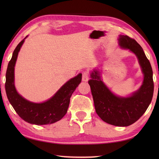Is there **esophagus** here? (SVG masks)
<instances>
[{"label":"esophagus","mask_w":159,"mask_h":159,"mask_svg":"<svg viewBox=\"0 0 159 159\" xmlns=\"http://www.w3.org/2000/svg\"><path fill=\"white\" fill-rule=\"evenodd\" d=\"M89 80V74L88 72H84L83 73V78H82V80L84 82H87Z\"/></svg>","instance_id":"obj_1"}]
</instances>
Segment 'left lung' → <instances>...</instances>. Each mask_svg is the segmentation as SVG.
Here are the masks:
<instances>
[{
    "mask_svg": "<svg viewBox=\"0 0 159 159\" xmlns=\"http://www.w3.org/2000/svg\"><path fill=\"white\" fill-rule=\"evenodd\" d=\"M119 45L133 52L139 60L144 75L142 85L128 97L115 95L101 80L100 72L94 70L88 83L93 96L94 107L98 116L105 122L117 126H128L135 122L146 112L154 93L153 72L143 48L134 39L120 35Z\"/></svg>",
    "mask_w": 159,
    "mask_h": 159,
    "instance_id": "obj_1",
    "label": "left lung"
}]
</instances>
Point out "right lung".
<instances>
[{
  "instance_id": "add662e5",
  "label": "right lung",
  "mask_w": 159,
  "mask_h": 159,
  "mask_svg": "<svg viewBox=\"0 0 159 159\" xmlns=\"http://www.w3.org/2000/svg\"><path fill=\"white\" fill-rule=\"evenodd\" d=\"M26 37L16 46L9 62L5 82L7 96L16 112L26 122L36 125L53 124L62 119L66 114L71 96L81 82L82 74H79L66 82L51 98L44 102L34 103L25 99L16 89L14 67L20 48Z\"/></svg>"
}]
</instances>
